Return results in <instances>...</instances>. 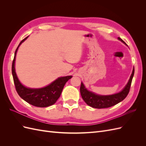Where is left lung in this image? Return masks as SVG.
<instances>
[{
  "mask_svg": "<svg viewBox=\"0 0 146 146\" xmlns=\"http://www.w3.org/2000/svg\"><path fill=\"white\" fill-rule=\"evenodd\" d=\"M118 39L126 44V43L121 38L118 37ZM134 72L135 69L133 68L130 78L125 88L121 92H119V93H116L113 95L100 96L96 94L94 92L87 90L86 88L85 87L83 83L82 82L80 89L82 98L87 105L92 108L99 109L106 108L115 105L120 102L122 101L126 98L128 94H129L132 79H133L134 76Z\"/></svg>",
  "mask_w": 146,
  "mask_h": 146,
  "instance_id": "1",
  "label": "left lung"
}]
</instances>
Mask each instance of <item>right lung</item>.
I'll list each match as a JSON object with an SVG mask.
<instances>
[{
  "mask_svg": "<svg viewBox=\"0 0 146 146\" xmlns=\"http://www.w3.org/2000/svg\"><path fill=\"white\" fill-rule=\"evenodd\" d=\"M29 36L22 40L19 43L15 51L14 59L13 61L12 74L16 90L21 98L27 103L38 107H47L54 104L58 99L66 83L72 78V76L59 77L48 86L38 89L27 88L22 85L15 72V59L16 53L19 46Z\"/></svg>",
  "mask_w": 146,
  "mask_h": 146,
  "instance_id": "add662e5",
  "label": "right lung"
}]
</instances>
